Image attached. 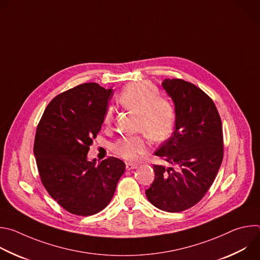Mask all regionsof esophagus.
<instances>
[{
    "instance_id": "esophagus-1",
    "label": "esophagus",
    "mask_w": 260,
    "mask_h": 260,
    "mask_svg": "<svg viewBox=\"0 0 260 260\" xmlns=\"http://www.w3.org/2000/svg\"><path fill=\"white\" fill-rule=\"evenodd\" d=\"M125 168H126V170H134V169L138 168V165L134 164V162H126Z\"/></svg>"
}]
</instances>
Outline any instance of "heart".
<instances>
[{"mask_svg": "<svg viewBox=\"0 0 260 260\" xmlns=\"http://www.w3.org/2000/svg\"><path fill=\"white\" fill-rule=\"evenodd\" d=\"M119 102L139 115L138 129L144 133L118 139L113 145V151L127 161H136L149 148V137L155 142L170 138L176 123L175 108L170 101L160 98L158 89L147 81L127 85L120 93ZM113 117V110L108 108L103 118L104 124L110 126Z\"/></svg>", "mask_w": 260, "mask_h": 260, "instance_id": "obj_1", "label": "heart"}]
</instances>
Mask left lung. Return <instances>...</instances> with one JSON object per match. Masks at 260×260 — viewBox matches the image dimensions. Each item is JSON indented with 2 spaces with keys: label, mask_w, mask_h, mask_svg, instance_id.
<instances>
[{
  "label": "left lung",
  "mask_w": 260,
  "mask_h": 260,
  "mask_svg": "<svg viewBox=\"0 0 260 260\" xmlns=\"http://www.w3.org/2000/svg\"><path fill=\"white\" fill-rule=\"evenodd\" d=\"M162 86L175 103L176 128L154 154L176 169L153 165L146 197L176 213L197 205L211 187L223 158V134L213 100L201 88L183 79H165Z\"/></svg>",
  "instance_id": "8db88e82"
}]
</instances>
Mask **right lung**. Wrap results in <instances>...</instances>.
<instances>
[{"label":"right lung","instance_id":"add662e5","mask_svg":"<svg viewBox=\"0 0 260 260\" xmlns=\"http://www.w3.org/2000/svg\"><path fill=\"white\" fill-rule=\"evenodd\" d=\"M112 89L90 82L56 95L36 131L34 154L43 186L66 211L90 216L105 209L124 173L122 160H87Z\"/></svg>","mask_w":260,"mask_h":260}]
</instances>
